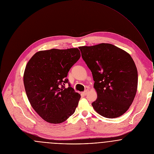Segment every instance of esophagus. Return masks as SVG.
Instances as JSON below:
<instances>
[{
  "instance_id": "34e87169",
  "label": "esophagus",
  "mask_w": 154,
  "mask_h": 154,
  "mask_svg": "<svg viewBox=\"0 0 154 154\" xmlns=\"http://www.w3.org/2000/svg\"><path fill=\"white\" fill-rule=\"evenodd\" d=\"M88 90H86L85 91H84L83 93H82V94L84 95V96H85V95H87V94H88Z\"/></svg>"
}]
</instances>
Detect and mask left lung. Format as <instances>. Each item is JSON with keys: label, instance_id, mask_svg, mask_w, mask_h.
Here are the masks:
<instances>
[{"label": "left lung", "instance_id": "8db88e82", "mask_svg": "<svg viewBox=\"0 0 154 154\" xmlns=\"http://www.w3.org/2000/svg\"><path fill=\"white\" fill-rule=\"evenodd\" d=\"M82 59L91 71L97 98L94 110L107 118L122 115L135 97L137 70L130 55L110 44L80 47Z\"/></svg>", "mask_w": 154, "mask_h": 154}]
</instances>
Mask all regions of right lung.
Segmentation results:
<instances>
[{
  "mask_svg": "<svg viewBox=\"0 0 154 154\" xmlns=\"http://www.w3.org/2000/svg\"><path fill=\"white\" fill-rule=\"evenodd\" d=\"M80 57L78 48L51 49L36 52L27 63L23 78L26 93L33 109L45 121L60 124L74 113L81 95L66 77Z\"/></svg>",
  "mask_w": 154,
  "mask_h": 154,
  "instance_id": "obj_1",
  "label": "right lung"
}]
</instances>
